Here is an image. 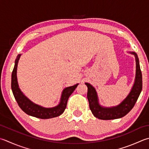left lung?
<instances>
[{"mask_svg":"<svg viewBox=\"0 0 149 149\" xmlns=\"http://www.w3.org/2000/svg\"><path fill=\"white\" fill-rule=\"evenodd\" d=\"M131 54L134 55L136 63L135 83L129 95L118 106L112 108H103L101 107L98 103L97 93L95 88L89 83H85L88 87L87 98L89 102L90 109L95 118L103 120L121 118L127 115L135 105L142 90V74L138 56L134 52Z\"/></svg>","mask_w":149,"mask_h":149,"instance_id":"1","label":"left lung"}]
</instances>
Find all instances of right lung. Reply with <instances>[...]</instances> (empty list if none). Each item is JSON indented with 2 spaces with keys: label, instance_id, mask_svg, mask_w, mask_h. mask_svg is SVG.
I'll use <instances>...</instances> for the list:
<instances>
[{
  "label": "right lung",
  "instance_id": "add662e5",
  "mask_svg": "<svg viewBox=\"0 0 149 149\" xmlns=\"http://www.w3.org/2000/svg\"><path fill=\"white\" fill-rule=\"evenodd\" d=\"M20 55L17 57L14 68L11 74V90L19 107L27 114L40 119H49L60 116L65 111L67 102L70 95L76 88L78 84L64 89L60 103L57 107L46 109L32 103L20 91L17 79V68Z\"/></svg>",
  "mask_w": 149,
  "mask_h": 149
}]
</instances>
